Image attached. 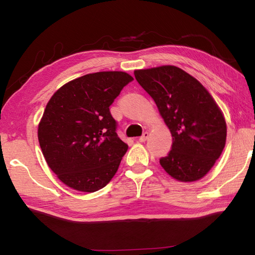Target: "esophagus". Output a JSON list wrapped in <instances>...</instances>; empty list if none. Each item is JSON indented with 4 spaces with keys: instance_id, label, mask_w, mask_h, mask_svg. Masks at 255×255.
I'll return each instance as SVG.
<instances>
[{
    "instance_id": "1",
    "label": "esophagus",
    "mask_w": 255,
    "mask_h": 255,
    "mask_svg": "<svg viewBox=\"0 0 255 255\" xmlns=\"http://www.w3.org/2000/svg\"><path fill=\"white\" fill-rule=\"evenodd\" d=\"M148 135H149L148 131H145L143 135L139 137V141H141V143H144V141H146V139H147V138H148Z\"/></svg>"
}]
</instances>
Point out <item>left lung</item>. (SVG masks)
I'll use <instances>...</instances> for the list:
<instances>
[{
	"mask_svg": "<svg viewBox=\"0 0 255 255\" xmlns=\"http://www.w3.org/2000/svg\"><path fill=\"white\" fill-rule=\"evenodd\" d=\"M133 74L156 103L173 139L159 164L181 182L204 178L226 143V122L214 98L199 81L176 66L137 70Z\"/></svg>",
	"mask_w": 255,
	"mask_h": 255,
	"instance_id": "obj_1",
	"label": "left lung"
}]
</instances>
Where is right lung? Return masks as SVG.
I'll use <instances>...</instances> for the list:
<instances>
[{
	"mask_svg": "<svg viewBox=\"0 0 255 255\" xmlns=\"http://www.w3.org/2000/svg\"><path fill=\"white\" fill-rule=\"evenodd\" d=\"M132 80L117 71L86 74L47 103L38 139L48 166L67 187L94 192L114 178L128 145L116 132L109 107Z\"/></svg>",
	"mask_w": 255,
	"mask_h": 255,
	"instance_id": "right-lung-1",
	"label": "right lung"
}]
</instances>
